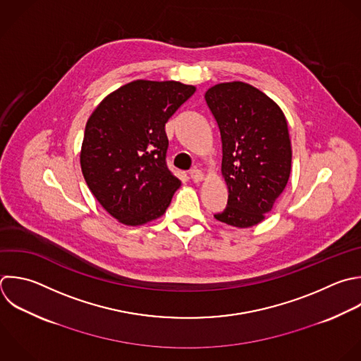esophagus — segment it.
I'll return each instance as SVG.
<instances>
[{"instance_id":"1","label":"esophagus","mask_w":361,"mask_h":361,"mask_svg":"<svg viewBox=\"0 0 361 361\" xmlns=\"http://www.w3.org/2000/svg\"><path fill=\"white\" fill-rule=\"evenodd\" d=\"M189 176H190V179L193 180V182H200L202 179H203V173H202V171H199V169H192L190 172H189Z\"/></svg>"}]
</instances>
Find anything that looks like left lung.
Masks as SVG:
<instances>
[{"label": "left lung", "instance_id": "obj_1", "mask_svg": "<svg viewBox=\"0 0 361 361\" xmlns=\"http://www.w3.org/2000/svg\"><path fill=\"white\" fill-rule=\"evenodd\" d=\"M204 100L221 137V173L228 199L214 217L245 228L265 219L283 192L292 149L286 118L267 94L243 82L210 87Z\"/></svg>", "mask_w": 361, "mask_h": 361}]
</instances>
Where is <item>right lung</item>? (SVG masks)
I'll use <instances>...</instances> for the list:
<instances>
[{"instance_id": "1", "label": "right lung", "mask_w": 361, "mask_h": 361, "mask_svg": "<svg viewBox=\"0 0 361 361\" xmlns=\"http://www.w3.org/2000/svg\"><path fill=\"white\" fill-rule=\"evenodd\" d=\"M195 92L172 80H135L109 94L87 120L82 172L118 221L140 226L168 209L180 180L166 166L165 124Z\"/></svg>"}]
</instances>
